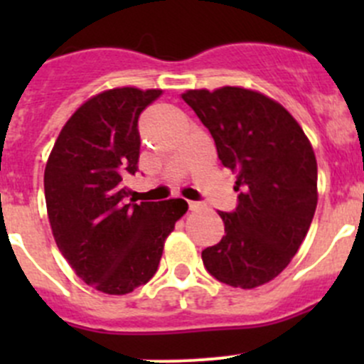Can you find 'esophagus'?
<instances>
[{
    "instance_id": "obj_1",
    "label": "esophagus",
    "mask_w": 364,
    "mask_h": 364,
    "mask_svg": "<svg viewBox=\"0 0 364 364\" xmlns=\"http://www.w3.org/2000/svg\"><path fill=\"white\" fill-rule=\"evenodd\" d=\"M188 208H190V211H197V209L203 208V204H200V203H193V200H190Z\"/></svg>"
}]
</instances>
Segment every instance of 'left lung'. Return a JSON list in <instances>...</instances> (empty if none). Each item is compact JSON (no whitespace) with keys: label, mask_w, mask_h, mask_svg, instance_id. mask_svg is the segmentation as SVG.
<instances>
[{"label":"left lung","mask_w":364,"mask_h":364,"mask_svg":"<svg viewBox=\"0 0 364 364\" xmlns=\"http://www.w3.org/2000/svg\"><path fill=\"white\" fill-rule=\"evenodd\" d=\"M181 98L215 139L240 190L236 211L218 213L225 236L203 250L205 269L230 287H260L289 266L314 220V148L292 114L259 91L223 86Z\"/></svg>","instance_id":"left-lung-1"}]
</instances>
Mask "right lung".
Wrapping results in <instances>:
<instances>
[{
  "label": "right lung",
  "instance_id": "1",
  "mask_svg": "<svg viewBox=\"0 0 364 364\" xmlns=\"http://www.w3.org/2000/svg\"><path fill=\"white\" fill-rule=\"evenodd\" d=\"M161 90L102 91L61 128L43 174L54 241L84 284L123 296L148 284L164 243L188 209L183 199L124 204L123 178L135 174L137 121Z\"/></svg>",
  "mask_w": 364,
  "mask_h": 364
}]
</instances>
